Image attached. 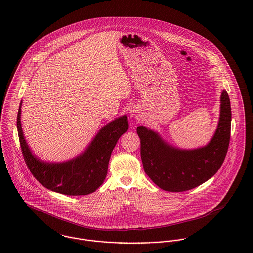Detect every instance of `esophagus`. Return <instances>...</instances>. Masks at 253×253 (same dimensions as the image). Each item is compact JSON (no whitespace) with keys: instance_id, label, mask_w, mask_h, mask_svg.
Segmentation results:
<instances>
[{"instance_id":"esophagus-1","label":"esophagus","mask_w":253,"mask_h":253,"mask_svg":"<svg viewBox=\"0 0 253 253\" xmlns=\"http://www.w3.org/2000/svg\"><path fill=\"white\" fill-rule=\"evenodd\" d=\"M130 117L135 119V120H140L141 114H140V110L138 108H133L130 110Z\"/></svg>"}]
</instances>
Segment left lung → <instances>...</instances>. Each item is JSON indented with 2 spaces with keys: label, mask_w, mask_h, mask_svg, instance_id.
I'll return each instance as SVG.
<instances>
[{
  "label": "left lung",
  "mask_w": 253,
  "mask_h": 253,
  "mask_svg": "<svg viewBox=\"0 0 253 253\" xmlns=\"http://www.w3.org/2000/svg\"><path fill=\"white\" fill-rule=\"evenodd\" d=\"M231 104L226 90L220 95V115L211 141L195 149H181L166 141L159 132L137 127L145 173L169 192L191 190L211 179L222 166L230 142Z\"/></svg>",
  "instance_id": "obj_1"
}]
</instances>
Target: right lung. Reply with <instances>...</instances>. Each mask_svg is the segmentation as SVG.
I'll return each instance as SVG.
<instances>
[{
  "mask_svg": "<svg viewBox=\"0 0 253 253\" xmlns=\"http://www.w3.org/2000/svg\"><path fill=\"white\" fill-rule=\"evenodd\" d=\"M21 106L22 100L16 122L19 142L27 167L37 180L46 189L67 196L95 192L106 178L113 149L128 129L126 115L102 126L87 147L76 157L64 162H46L33 153L25 139L21 126Z\"/></svg>",
  "mask_w": 253,
  "mask_h": 253,
  "instance_id": "1",
  "label": "right lung"
}]
</instances>
